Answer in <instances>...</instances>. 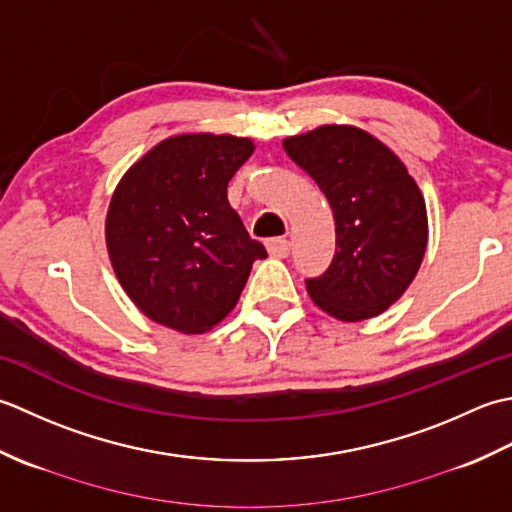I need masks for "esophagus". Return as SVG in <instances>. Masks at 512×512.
Instances as JSON below:
<instances>
[{
  "label": "esophagus",
  "instance_id": "1",
  "mask_svg": "<svg viewBox=\"0 0 512 512\" xmlns=\"http://www.w3.org/2000/svg\"><path fill=\"white\" fill-rule=\"evenodd\" d=\"M265 247H267L269 256H274V258H287L291 252V243L287 241V238H269V241H265Z\"/></svg>",
  "mask_w": 512,
  "mask_h": 512
}]
</instances>
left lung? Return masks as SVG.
<instances>
[{"label":"left lung","instance_id":"obj_1","mask_svg":"<svg viewBox=\"0 0 512 512\" xmlns=\"http://www.w3.org/2000/svg\"><path fill=\"white\" fill-rule=\"evenodd\" d=\"M283 148L325 192L336 221L329 269L305 280L311 300L344 322L387 311L426 252V205L413 176L387 145L353 125H320Z\"/></svg>","mask_w":512,"mask_h":512}]
</instances>
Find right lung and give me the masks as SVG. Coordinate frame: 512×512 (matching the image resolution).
<instances>
[{"label": "right lung", "mask_w": 512, "mask_h": 512, "mask_svg": "<svg viewBox=\"0 0 512 512\" xmlns=\"http://www.w3.org/2000/svg\"><path fill=\"white\" fill-rule=\"evenodd\" d=\"M254 143L179 134L123 174L106 243L125 294L150 320L203 333L236 307L254 260L267 258L227 201V183Z\"/></svg>", "instance_id": "1"}]
</instances>
